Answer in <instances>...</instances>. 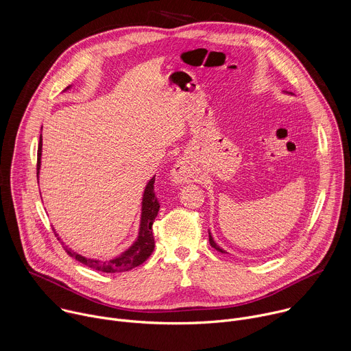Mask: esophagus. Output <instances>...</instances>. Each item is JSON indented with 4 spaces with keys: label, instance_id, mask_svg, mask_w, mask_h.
<instances>
[{
    "label": "esophagus",
    "instance_id": "1",
    "mask_svg": "<svg viewBox=\"0 0 351 351\" xmlns=\"http://www.w3.org/2000/svg\"><path fill=\"white\" fill-rule=\"evenodd\" d=\"M171 179L175 184H184L191 182L194 179V171L190 162L187 160L178 161L171 172Z\"/></svg>",
    "mask_w": 351,
    "mask_h": 351
}]
</instances>
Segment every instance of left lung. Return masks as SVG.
<instances>
[{"instance_id":"left-lung-1","label":"left lung","mask_w":351,"mask_h":351,"mask_svg":"<svg viewBox=\"0 0 351 351\" xmlns=\"http://www.w3.org/2000/svg\"><path fill=\"white\" fill-rule=\"evenodd\" d=\"M208 234H209V244H210V247H212V248H215L216 251L221 252V254H227L226 251H223V250H221V248H220V247H219V245H217V244L213 241V239H212V234H210V231H208Z\"/></svg>"}]
</instances>
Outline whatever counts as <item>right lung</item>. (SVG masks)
<instances>
[{
    "mask_svg": "<svg viewBox=\"0 0 351 351\" xmlns=\"http://www.w3.org/2000/svg\"><path fill=\"white\" fill-rule=\"evenodd\" d=\"M70 86H67L69 89ZM41 150H43V138L40 136V143H38V153H37V176L40 173V167H41ZM154 182L156 176H153L149 183L146 184L143 198H142V215H141V227H139V236L136 241L127 250L124 251L120 256H117L110 261H99V259H89L82 255H78L77 252L69 250L67 247H63L64 251L69 254V256L74 258L75 261L81 262L82 265L97 270L103 273H123L132 270L138 266H141L145 261L149 259L152 252L154 251V237H153V221L160 210V204L157 201L156 193H154ZM55 236L58 234L55 232ZM58 240H60L58 237Z\"/></svg>",
    "mask_w": 351,
    "mask_h": 351,
    "instance_id": "add662e5",
    "label": "right lung"
}]
</instances>
